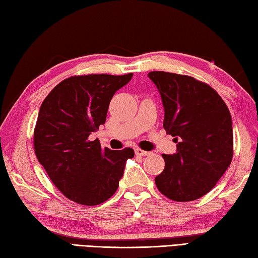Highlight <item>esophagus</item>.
Wrapping results in <instances>:
<instances>
[{
  "mask_svg": "<svg viewBox=\"0 0 258 258\" xmlns=\"http://www.w3.org/2000/svg\"><path fill=\"white\" fill-rule=\"evenodd\" d=\"M135 153H136V155H138V156H149L150 154V152H146V150H143V149H139V148H137L135 150Z\"/></svg>",
  "mask_w": 258,
  "mask_h": 258,
  "instance_id": "obj_1",
  "label": "esophagus"
}]
</instances>
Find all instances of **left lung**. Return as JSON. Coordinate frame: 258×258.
Returning a JSON list of instances; mask_svg holds the SVG:
<instances>
[{"instance_id": "8db88e82", "label": "left lung", "mask_w": 258, "mask_h": 258, "mask_svg": "<svg viewBox=\"0 0 258 258\" xmlns=\"http://www.w3.org/2000/svg\"><path fill=\"white\" fill-rule=\"evenodd\" d=\"M164 106L163 127L176 153L163 155L164 171L155 183L173 201H193L219 181L232 159L234 135L229 110L220 95L191 76L150 72Z\"/></svg>"}]
</instances>
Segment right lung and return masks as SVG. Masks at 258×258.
<instances>
[{
    "label": "right lung",
    "mask_w": 258,
    "mask_h": 258,
    "mask_svg": "<svg viewBox=\"0 0 258 258\" xmlns=\"http://www.w3.org/2000/svg\"><path fill=\"white\" fill-rule=\"evenodd\" d=\"M91 74L73 76L53 87L39 110L33 145L36 156L56 187L83 206L103 203L115 193L131 148H101L90 135L105 123L110 101L133 79Z\"/></svg>",
    "instance_id": "right-lung-1"
}]
</instances>
